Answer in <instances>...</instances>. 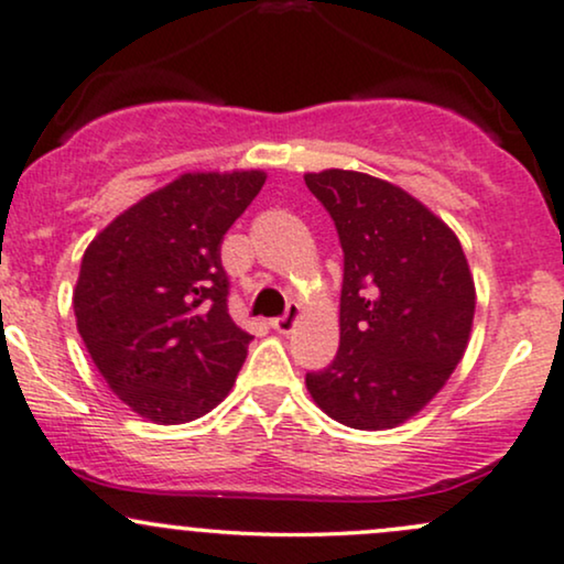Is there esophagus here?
<instances>
[{"label":"esophagus","mask_w":564,"mask_h":564,"mask_svg":"<svg viewBox=\"0 0 564 564\" xmlns=\"http://www.w3.org/2000/svg\"><path fill=\"white\" fill-rule=\"evenodd\" d=\"M297 318H301V308H297L295 303H290L288 311H284V316L274 318V322H271V326H274V329L280 332V335H290V332L295 329Z\"/></svg>","instance_id":"34e87169"}]
</instances>
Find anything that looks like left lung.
<instances>
[{
    "label": "left lung",
    "instance_id": "8db88e82",
    "mask_svg": "<svg viewBox=\"0 0 564 564\" xmlns=\"http://www.w3.org/2000/svg\"><path fill=\"white\" fill-rule=\"evenodd\" d=\"M345 253L339 350L305 387L350 429H394L447 384L468 347L476 288L457 235L419 198L352 170L308 172Z\"/></svg>",
    "mask_w": 564,
    "mask_h": 564
}]
</instances>
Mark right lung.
I'll list each match as a JSON object with an SVG mask.
<instances>
[{"label":"right lung","instance_id":"obj_1","mask_svg":"<svg viewBox=\"0 0 564 564\" xmlns=\"http://www.w3.org/2000/svg\"><path fill=\"white\" fill-rule=\"evenodd\" d=\"M261 170L185 172L122 212L83 253L73 308L90 360L143 419L187 423L232 389L253 337L227 311L221 240Z\"/></svg>","mask_w":564,"mask_h":564}]
</instances>
